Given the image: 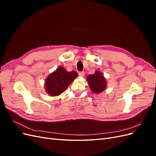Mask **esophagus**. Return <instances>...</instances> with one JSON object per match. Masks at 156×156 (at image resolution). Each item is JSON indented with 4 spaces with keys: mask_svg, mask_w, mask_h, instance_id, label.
<instances>
[{
    "mask_svg": "<svg viewBox=\"0 0 156 156\" xmlns=\"http://www.w3.org/2000/svg\"><path fill=\"white\" fill-rule=\"evenodd\" d=\"M79 75L80 77H84V72H79Z\"/></svg>",
    "mask_w": 156,
    "mask_h": 156,
    "instance_id": "1",
    "label": "esophagus"
}]
</instances>
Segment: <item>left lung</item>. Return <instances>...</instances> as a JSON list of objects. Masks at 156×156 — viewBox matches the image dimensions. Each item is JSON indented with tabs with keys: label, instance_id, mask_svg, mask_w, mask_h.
Listing matches in <instances>:
<instances>
[{
	"label": "left lung",
	"instance_id": "1",
	"mask_svg": "<svg viewBox=\"0 0 156 156\" xmlns=\"http://www.w3.org/2000/svg\"><path fill=\"white\" fill-rule=\"evenodd\" d=\"M87 80L90 88L94 93H101L106 88L107 81L105 78L99 71H96L94 74L89 75L87 77Z\"/></svg>",
	"mask_w": 156,
	"mask_h": 156
}]
</instances>
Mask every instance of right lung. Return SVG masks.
<instances>
[{"mask_svg":"<svg viewBox=\"0 0 156 156\" xmlns=\"http://www.w3.org/2000/svg\"><path fill=\"white\" fill-rule=\"evenodd\" d=\"M77 76L75 71L69 72L64 67H59L45 79V91L51 96H58L67 89L69 84Z\"/></svg>","mask_w":156,"mask_h":156,"instance_id":"add662e5","label":"right lung"}]
</instances>
